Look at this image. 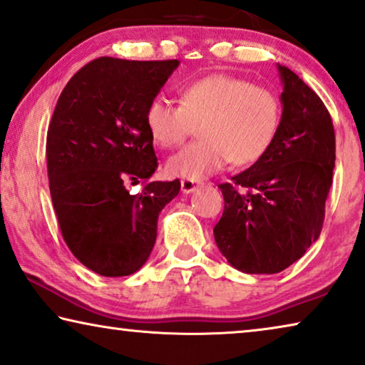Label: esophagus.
<instances>
[{
  "mask_svg": "<svg viewBox=\"0 0 365 365\" xmlns=\"http://www.w3.org/2000/svg\"><path fill=\"white\" fill-rule=\"evenodd\" d=\"M200 182L197 180H182V192L183 193H192L200 187Z\"/></svg>",
  "mask_w": 365,
  "mask_h": 365,
  "instance_id": "34e87169",
  "label": "esophagus"
}]
</instances>
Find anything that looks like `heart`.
Returning <instances> with one entry per match:
<instances>
[{
	"mask_svg": "<svg viewBox=\"0 0 365 365\" xmlns=\"http://www.w3.org/2000/svg\"><path fill=\"white\" fill-rule=\"evenodd\" d=\"M284 118L274 90L230 73H211L180 90V103L157 96L145 108L144 121L160 148L182 144L200 124L197 143L178 150L167 172L183 180H203L230 162L244 167L267 154Z\"/></svg>",
	"mask_w": 365,
	"mask_h": 365,
	"instance_id": "1",
	"label": "heart"
}]
</instances>
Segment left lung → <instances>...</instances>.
I'll return each instance as SVG.
<instances>
[{
	"label": "left lung",
	"mask_w": 365,
	"mask_h": 365,
	"mask_svg": "<svg viewBox=\"0 0 365 365\" xmlns=\"http://www.w3.org/2000/svg\"><path fill=\"white\" fill-rule=\"evenodd\" d=\"M284 118L267 154L230 183L215 241L232 267L277 274L317 241L333 185L334 128L329 111L290 68L279 65Z\"/></svg>",
	"instance_id": "left-lung-1"
}]
</instances>
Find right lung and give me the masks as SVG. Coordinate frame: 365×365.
<instances>
[{
  "label": "right lung",
  "mask_w": 365,
  "mask_h": 365,
  "mask_svg": "<svg viewBox=\"0 0 365 365\" xmlns=\"http://www.w3.org/2000/svg\"><path fill=\"white\" fill-rule=\"evenodd\" d=\"M178 61L100 57L73 75L47 130V175L70 251L103 277L134 274L149 259L157 217L180 180L149 182L157 168L145 108ZM143 180L129 195L128 181Z\"/></svg>",
  "instance_id": "add662e5"
}]
</instances>
